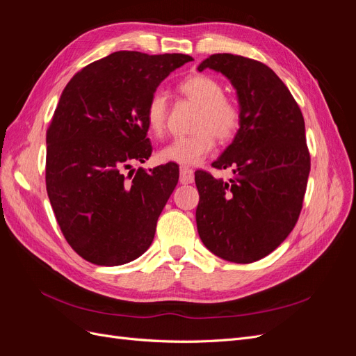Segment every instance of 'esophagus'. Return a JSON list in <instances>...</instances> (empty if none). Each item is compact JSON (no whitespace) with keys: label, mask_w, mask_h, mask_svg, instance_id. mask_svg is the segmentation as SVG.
<instances>
[{"label":"esophagus","mask_w":356,"mask_h":356,"mask_svg":"<svg viewBox=\"0 0 356 356\" xmlns=\"http://www.w3.org/2000/svg\"><path fill=\"white\" fill-rule=\"evenodd\" d=\"M195 181V172L187 166H181L179 169V182L181 184H191Z\"/></svg>","instance_id":"34e87169"}]
</instances>
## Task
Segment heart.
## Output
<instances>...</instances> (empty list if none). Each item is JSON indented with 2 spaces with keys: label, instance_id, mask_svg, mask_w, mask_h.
Here are the masks:
<instances>
[{
  "label": "heart",
  "instance_id": "b5f03b06",
  "mask_svg": "<svg viewBox=\"0 0 356 356\" xmlns=\"http://www.w3.org/2000/svg\"><path fill=\"white\" fill-rule=\"evenodd\" d=\"M178 90L200 106L195 129L197 132L178 136L160 149L163 161L195 166L207 157L215 147V138L220 143H229L238 134L242 124V110L234 99L224 95L220 81L207 74H193L178 84ZM168 96L165 92H154L145 106V120L154 135L165 132L168 120Z\"/></svg>",
  "mask_w": 356,
  "mask_h": 356
}]
</instances>
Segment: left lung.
Returning <instances> with one entry per match:
<instances>
[{
  "mask_svg": "<svg viewBox=\"0 0 356 356\" xmlns=\"http://www.w3.org/2000/svg\"><path fill=\"white\" fill-rule=\"evenodd\" d=\"M238 92L242 124L213 161L232 168L230 181L196 170L197 232L203 245L232 263H254L293 232L303 208L310 172L305 118L284 81L264 63L230 53L204 59Z\"/></svg>",
  "mask_w": 356,
  "mask_h": 356,
  "instance_id": "1",
  "label": "left lung"
}]
</instances>
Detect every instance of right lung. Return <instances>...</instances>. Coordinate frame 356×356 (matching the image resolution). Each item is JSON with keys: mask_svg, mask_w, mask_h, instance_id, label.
Masks as SVG:
<instances>
[{"mask_svg": "<svg viewBox=\"0 0 356 356\" xmlns=\"http://www.w3.org/2000/svg\"><path fill=\"white\" fill-rule=\"evenodd\" d=\"M188 55L114 51L79 71L47 129L46 188L72 250L98 266H120L152 245L159 215L178 184L175 163L135 174L153 147L145 106Z\"/></svg>", "mask_w": 356, "mask_h": 356, "instance_id": "obj_1", "label": "right lung"}]
</instances>
